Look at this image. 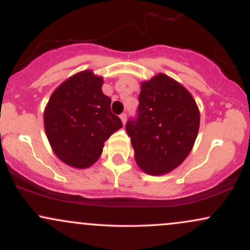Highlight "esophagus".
I'll return each instance as SVG.
<instances>
[{"label": "esophagus", "instance_id": "34e87169", "mask_svg": "<svg viewBox=\"0 0 250 250\" xmlns=\"http://www.w3.org/2000/svg\"><path fill=\"white\" fill-rule=\"evenodd\" d=\"M120 119H121V121H122V123H123V125H125V122H127V114L125 113H123L121 116H120Z\"/></svg>", "mask_w": 250, "mask_h": 250}]
</instances>
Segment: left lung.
I'll list each match as a JSON object with an SVG mask.
<instances>
[{
	"instance_id": "8db88e82",
	"label": "left lung",
	"mask_w": 250,
	"mask_h": 250,
	"mask_svg": "<svg viewBox=\"0 0 250 250\" xmlns=\"http://www.w3.org/2000/svg\"><path fill=\"white\" fill-rule=\"evenodd\" d=\"M139 101V117L125 125L135 161L153 176L170 173L194 147L199 107L187 88L163 73L141 82Z\"/></svg>"
}]
</instances>
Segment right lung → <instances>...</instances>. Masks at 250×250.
Here are the masks:
<instances>
[{"mask_svg": "<svg viewBox=\"0 0 250 250\" xmlns=\"http://www.w3.org/2000/svg\"><path fill=\"white\" fill-rule=\"evenodd\" d=\"M103 77L79 71L53 91L43 113L44 130L54 154L73 168L90 167L101 156L104 142L122 128L102 91Z\"/></svg>", "mask_w": 250, "mask_h": 250, "instance_id": "add662e5", "label": "right lung"}]
</instances>
